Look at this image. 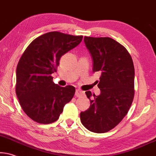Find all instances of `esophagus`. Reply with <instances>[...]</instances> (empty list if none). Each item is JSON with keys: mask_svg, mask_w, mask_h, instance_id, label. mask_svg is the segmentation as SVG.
Returning <instances> with one entry per match:
<instances>
[{"mask_svg": "<svg viewBox=\"0 0 156 156\" xmlns=\"http://www.w3.org/2000/svg\"><path fill=\"white\" fill-rule=\"evenodd\" d=\"M83 95H84V91H83V90L80 89H77L76 90L75 96H76V97H80V96H83Z\"/></svg>", "mask_w": 156, "mask_h": 156, "instance_id": "esophagus-1", "label": "esophagus"}]
</instances>
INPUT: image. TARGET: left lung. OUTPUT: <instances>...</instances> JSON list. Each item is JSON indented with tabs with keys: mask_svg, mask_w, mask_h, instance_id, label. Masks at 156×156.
Here are the masks:
<instances>
[{
	"mask_svg": "<svg viewBox=\"0 0 156 156\" xmlns=\"http://www.w3.org/2000/svg\"><path fill=\"white\" fill-rule=\"evenodd\" d=\"M93 59V71H101L98 87L101 94L90 91L88 109L80 112L83 125L90 132L104 133L115 127L125 117L135 95V68L126 48L110 37H85Z\"/></svg>",
	"mask_w": 156,
	"mask_h": 156,
	"instance_id": "obj_1",
	"label": "left lung"
}]
</instances>
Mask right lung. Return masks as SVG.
<instances>
[{
  "mask_svg": "<svg viewBox=\"0 0 156 156\" xmlns=\"http://www.w3.org/2000/svg\"><path fill=\"white\" fill-rule=\"evenodd\" d=\"M83 36L51 31L33 40L21 55L16 68V93L28 117L40 124L58 119L71 101L76 88L60 87L52 81L62 55L78 46Z\"/></svg>",
  "mask_w": 156,
  "mask_h": 156,
  "instance_id": "add662e5",
  "label": "right lung"
}]
</instances>
